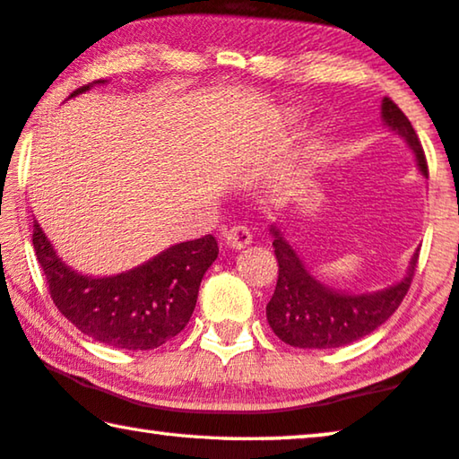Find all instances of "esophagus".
I'll use <instances>...</instances> for the list:
<instances>
[{
	"label": "esophagus",
	"instance_id": "obj_1",
	"mask_svg": "<svg viewBox=\"0 0 459 459\" xmlns=\"http://www.w3.org/2000/svg\"><path fill=\"white\" fill-rule=\"evenodd\" d=\"M224 243H227V247L238 251V248H245L251 243V232H248V229L243 227V224H235V227L224 230Z\"/></svg>",
	"mask_w": 459,
	"mask_h": 459
}]
</instances>
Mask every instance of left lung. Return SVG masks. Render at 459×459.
<instances>
[{"instance_id":"8db88e82","label":"left lung","mask_w":459,"mask_h":459,"mask_svg":"<svg viewBox=\"0 0 459 459\" xmlns=\"http://www.w3.org/2000/svg\"><path fill=\"white\" fill-rule=\"evenodd\" d=\"M383 119L394 134L405 137L417 155L421 174L429 176L423 145L407 115L383 99ZM273 230V248L279 265L275 293L267 304V320L275 336L295 348H338L375 332L391 317L413 281L419 253L413 255L407 275L397 285L377 293L348 295L322 285L306 269L291 245Z\"/></svg>"}]
</instances>
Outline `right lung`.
Wrapping results in <instances>:
<instances>
[{
    "label": "right lung",
    "mask_w": 459,
    "mask_h": 459,
    "mask_svg": "<svg viewBox=\"0 0 459 459\" xmlns=\"http://www.w3.org/2000/svg\"><path fill=\"white\" fill-rule=\"evenodd\" d=\"M32 243L58 312L87 336L126 351H152L180 333L196 307L202 277L219 257L216 238L204 235L169 247L127 273L87 277L60 261L38 222Z\"/></svg>",
    "instance_id": "add662e5"
}]
</instances>
